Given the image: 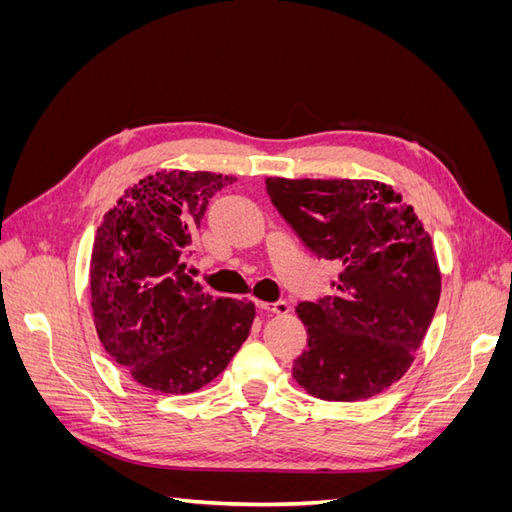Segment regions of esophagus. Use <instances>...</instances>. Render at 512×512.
Instances as JSON below:
<instances>
[{
	"instance_id": "obj_1",
	"label": "esophagus",
	"mask_w": 512,
	"mask_h": 512,
	"mask_svg": "<svg viewBox=\"0 0 512 512\" xmlns=\"http://www.w3.org/2000/svg\"><path fill=\"white\" fill-rule=\"evenodd\" d=\"M256 307L260 312H269V314H288L290 305L286 301H277V303H267V301H256Z\"/></svg>"
}]
</instances>
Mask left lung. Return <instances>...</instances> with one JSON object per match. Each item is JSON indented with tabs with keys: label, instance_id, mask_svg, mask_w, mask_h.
Wrapping results in <instances>:
<instances>
[{
	"label": "left lung",
	"instance_id": "8db88e82",
	"mask_svg": "<svg viewBox=\"0 0 512 512\" xmlns=\"http://www.w3.org/2000/svg\"><path fill=\"white\" fill-rule=\"evenodd\" d=\"M267 192L309 250L339 267L333 297L297 307L307 350L292 378L327 401L389 389L410 369L440 301L423 222L380 181L269 177Z\"/></svg>",
	"mask_w": 512,
	"mask_h": 512
}]
</instances>
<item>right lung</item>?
<instances>
[{
	"instance_id": "add662e5",
	"label": "right lung",
	"mask_w": 512,
	"mask_h": 512,
	"mask_svg": "<svg viewBox=\"0 0 512 512\" xmlns=\"http://www.w3.org/2000/svg\"><path fill=\"white\" fill-rule=\"evenodd\" d=\"M235 177L162 170L106 211L91 250L96 331L147 389L185 395L218 378L250 335L252 301L213 299L185 273L209 198Z\"/></svg>"
}]
</instances>
